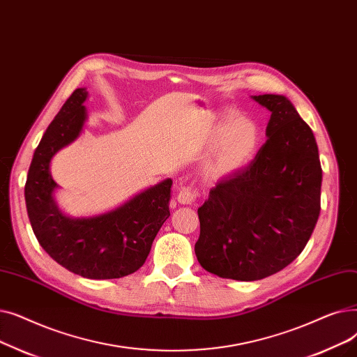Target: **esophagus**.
<instances>
[{
	"label": "esophagus",
	"instance_id": "esophagus-1",
	"mask_svg": "<svg viewBox=\"0 0 357 357\" xmlns=\"http://www.w3.org/2000/svg\"><path fill=\"white\" fill-rule=\"evenodd\" d=\"M197 193L190 189V188H181L180 192L177 193V202L181 203V205H192V203L196 200Z\"/></svg>",
	"mask_w": 357,
	"mask_h": 357
}]
</instances>
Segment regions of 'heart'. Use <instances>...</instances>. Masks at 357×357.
I'll list each match as a JSON object with an SVG mask.
<instances>
[{
    "instance_id": "1",
    "label": "heart",
    "mask_w": 357,
    "mask_h": 357,
    "mask_svg": "<svg viewBox=\"0 0 357 357\" xmlns=\"http://www.w3.org/2000/svg\"><path fill=\"white\" fill-rule=\"evenodd\" d=\"M225 121L229 125L216 135L205 160V173L213 178L228 176L244 167L260 144V130L252 122L240 119L234 112L227 113Z\"/></svg>"
}]
</instances>
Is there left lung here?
I'll return each instance as SVG.
<instances>
[{
    "label": "left lung",
    "instance_id": "obj_1",
    "mask_svg": "<svg viewBox=\"0 0 357 357\" xmlns=\"http://www.w3.org/2000/svg\"><path fill=\"white\" fill-rule=\"evenodd\" d=\"M271 112L254 160L220 178L197 209L200 266L224 279L260 280L291 264L321 211L322 169L311 128L284 96H252Z\"/></svg>",
    "mask_w": 357,
    "mask_h": 357
}]
</instances>
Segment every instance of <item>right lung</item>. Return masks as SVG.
<instances>
[{
  "label": "right lung",
  "mask_w": 357,
  "mask_h": 357,
  "mask_svg": "<svg viewBox=\"0 0 357 357\" xmlns=\"http://www.w3.org/2000/svg\"><path fill=\"white\" fill-rule=\"evenodd\" d=\"M87 97L86 89H77L43 133L24 185L26 208L39 244L56 263L87 279H119L145 263L152 241L169 216L173 180L152 185L106 213L63 215L54 199L58 184L50 174V161L79 137L87 121L82 106Z\"/></svg>",
  "instance_id": "obj_1"
}]
</instances>
